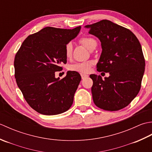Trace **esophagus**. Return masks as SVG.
Masks as SVG:
<instances>
[{
  "label": "esophagus",
  "mask_w": 152,
  "mask_h": 152,
  "mask_svg": "<svg viewBox=\"0 0 152 152\" xmlns=\"http://www.w3.org/2000/svg\"><path fill=\"white\" fill-rule=\"evenodd\" d=\"M81 77H82V79H85L86 78H88V75H87L86 74H81Z\"/></svg>",
  "instance_id": "esophagus-1"
}]
</instances>
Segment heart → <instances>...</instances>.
Segmentation results:
<instances>
[{
	"label": "heart",
	"mask_w": 152,
	"mask_h": 152,
	"mask_svg": "<svg viewBox=\"0 0 152 152\" xmlns=\"http://www.w3.org/2000/svg\"><path fill=\"white\" fill-rule=\"evenodd\" d=\"M79 42L82 45H83L86 48H88L89 50H92L96 46V41L91 37H82L80 39ZM72 49L73 46L71 42H69L66 44L65 48H64V53H65V56L66 58H70L72 54ZM92 63L89 61H86V62L82 63H76L72 64H70L68 67V69L70 71H74V72H78L80 73H87L88 72Z\"/></svg>",
	"instance_id": "b5f03b06"
}]
</instances>
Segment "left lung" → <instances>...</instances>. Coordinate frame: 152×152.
I'll use <instances>...</instances> for the list:
<instances>
[{
	"label": "left lung",
	"mask_w": 152,
	"mask_h": 152,
	"mask_svg": "<svg viewBox=\"0 0 152 152\" xmlns=\"http://www.w3.org/2000/svg\"><path fill=\"white\" fill-rule=\"evenodd\" d=\"M85 27L101 42L96 70L110 74L104 80L99 75H90L93 102L104 110L124 108L138 95L144 73L145 59L139 41L129 29L106 19Z\"/></svg>",
	"instance_id": "left-lung-1"
}]
</instances>
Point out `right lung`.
<instances>
[{
	"label": "right lung",
	"instance_id": "right-lung-1",
	"mask_svg": "<svg viewBox=\"0 0 152 152\" xmlns=\"http://www.w3.org/2000/svg\"><path fill=\"white\" fill-rule=\"evenodd\" d=\"M81 29L45 27L27 37L14 59L15 78L18 88L31 107L44 115H57L72 106L81 76L68 71L61 80L55 72L66 63V44Z\"/></svg>",
	"mask_w": 152,
	"mask_h": 152
}]
</instances>
